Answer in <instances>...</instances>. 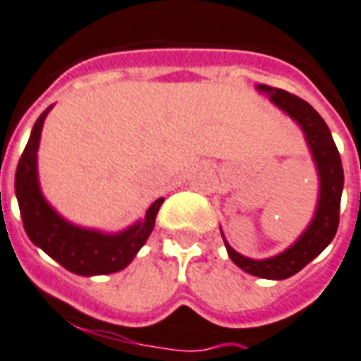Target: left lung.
I'll return each mask as SVG.
<instances>
[{
  "label": "left lung",
  "instance_id": "1",
  "mask_svg": "<svg viewBox=\"0 0 361 361\" xmlns=\"http://www.w3.org/2000/svg\"><path fill=\"white\" fill-rule=\"evenodd\" d=\"M256 89L269 96V102L276 105L278 109L286 113L302 130L319 176L317 206H315L312 221L306 230L298 235L297 241L276 256L265 257V259H252V257L243 256L230 247L222 230L221 235L224 239L230 259L237 267H241L243 271L252 276L265 278V280H286L304 269L332 243L339 224V204H341L345 178H343L339 152L321 114L302 98L289 94L282 89L267 87V85H257Z\"/></svg>",
  "mask_w": 361,
  "mask_h": 361
}]
</instances>
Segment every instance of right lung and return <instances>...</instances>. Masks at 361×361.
I'll return each instance as SVG.
<instances>
[{
    "instance_id": "obj_1",
    "label": "right lung",
    "mask_w": 361,
    "mask_h": 361,
    "mask_svg": "<svg viewBox=\"0 0 361 361\" xmlns=\"http://www.w3.org/2000/svg\"><path fill=\"white\" fill-rule=\"evenodd\" d=\"M49 105L35 122L27 146L20 157L14 190L18 198L23 228L35 247L79 276H99L118 272L133 262L155 226V216L165 198H157L145 219L122 231H102L70 222L44 196L38 181V145Z\"/></svg>"
}]
</instances>
